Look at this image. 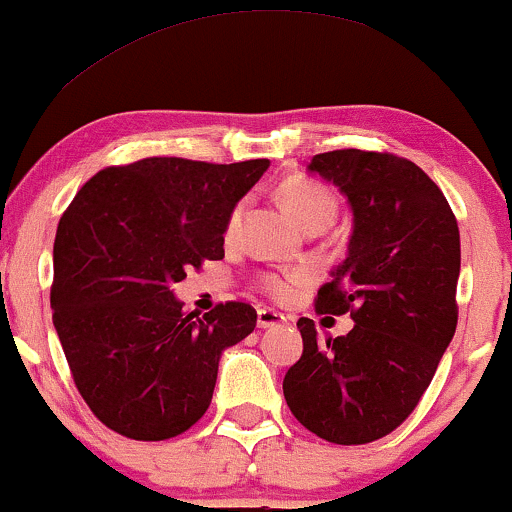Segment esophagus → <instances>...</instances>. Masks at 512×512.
<instances>
[{
    "label": "esophagus",
    "instance_id": "obj_1",
    "mask_svg": "<svg viewBox=\"0 0 512 512\" xmlns=\"http://www.w3.org/2000/svg\"><path fill=\"white\" fill-rule=\"evenodd\" d=\"M256 323H258V328L266 330V328L282 326V323H287V318H285V314H280V311H275V309H258Z\"/></svg>",
    "mask_w": 512,
    "mask_h": 512
}]
</instances>
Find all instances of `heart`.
Segmentation results:
<instances>
[{
	"label": "heart",
	"mask_w": 512,
	"mask_h": 512,
	"mask_svg": "<svg viewBox=\"0 0 512 512\" xmlns=\"http://www.w3.org/2000/svg\"><path fill=\"white\" fill-rule=\"evenodd\" d=\"M280 198L287 206V210L294 215V220H297L304 230L314 225H333L335 215H338V198L333 196V191H330L328 186L314 182V179H287V182L280 184ZM242 213L244 203L234 206L230 218H227V237H234V234H237L239 222H242ZM304 282L306 273L266 275V278H263V287H266V292L273 294L275 299H290Z\"/></svg>",
	"instance_id": "heart-1"
}]
</instances>
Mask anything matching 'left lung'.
Returning <instances> with one entry per match:
<instances>
[{"label": "left lung", "mask_w": 512, "mask_h": 512, "mask_svg": "<svg viewBox=\"0 0 512 512\" xmlns=\"http://www.w3.org/2000/svg\"><path fill=\"white\" fill-rule=\"evenodd\" d=\"M338 186L352 210L347 256L318 290L316 309L354 328L318 338L299 318L304 352L282 381L299 424L359 446L410 417L458 326L460 230L446 196L398 155L330 150L306 167Z\"/></svg>", "instance_id": "1"}]
</instances>
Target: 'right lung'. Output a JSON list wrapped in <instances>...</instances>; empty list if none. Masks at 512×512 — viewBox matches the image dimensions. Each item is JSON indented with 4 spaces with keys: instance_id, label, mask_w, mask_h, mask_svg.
Here are the masks:
<instances>
[{
    "instance_id": "add662e5",
    "label": "right lung",
    "mask_w": 512,
    "mask_h": 512,
    "mask_svg": "<svg viewBox=\"0 0 512 512\" xmlns=\"http://www.w3.org/2000/svg\"><path fill=\"white\" fill-rule=\"evenodd\" d=\"M268 165L146 158L107 167L59 220L52 323L78 393L117 434H184L213 400L222 352L256 328L254 306L242 302L186 314L172 285L225 256L227 218Z\"/></svg>"
}]
</instances>
